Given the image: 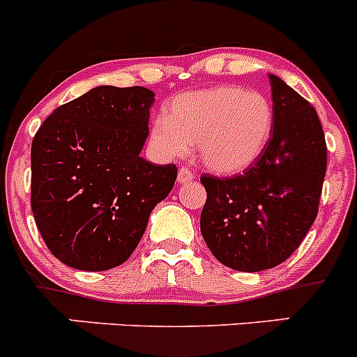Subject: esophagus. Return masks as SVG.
<instances>
[{
	"label": "esophagus",
	"instance_id": "esophagus-1",
	"mask_svg": "<svg viewBox=\"0 0 357 357\" xmlns=\"http://www.w3.org/2000/svg\"><path fill=\"white\" fill-rule=\"evenodd\" d=\"M192 178H195V175H192V172L189 168H184V166H182V168L178 169V184H188Z\"/></svg>",
	"mask_w": 357,
	"mask_h": 357
}]
</instances>
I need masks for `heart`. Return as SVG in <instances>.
Listing matches in <instances>:
<instances>
[{
  "label": "heart",
  "instance_id": "1",
  "mask_svg": "<svg viewBox=\"0 0 357 357\" xmlns=\"http://www.w3.org/2000/svg\"><path fill=\"white\" fill-rule=\"evenodd\" d=\"M273 108L257 91L217 86L184 93L168 105V117L151 124V144L162 159L184 158L198 144L203 166L233 175L257 161L270 140Z\"/></svg>",
  "mask_w": 357,
  "mask_h": 357
}]
</instances>
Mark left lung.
<instances>
[{"label":"left lung","mask_w":357,"mask_h":357,"mask_svg":"<svg viewBox=\"0 0 357 357\" xmlns=\"http://www.w3.org/2000/svg\"><path fill=\"white\" fill-rule=\"evenodd\" d=\"M273 131L263 154L242 175H203L199 227L217 261L238 271L284 263L317 217L326 175V140L315 108L270 75Z\"/></svg>","instance_id":"left-lung-1"}]
</instances>
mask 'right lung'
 <instances>
[{
	"label": "right lung",
	"mask_w": 357,
	"mask_h": 357,
	"mask_svg": "<svg viewBox=\"0 0 357 357\" xmlns=\"http://www.w3.org/2000/svg\"><path fill=\"white\" fill-rule=\"evenodd\" d=\"M145 87L100 86L52 112L31 145V208L50 252L84 271L133 254L175 165L140 155L154 103Z\"/></svg>",
	"instance_id": "1"
}]
</instances>
